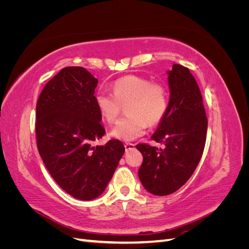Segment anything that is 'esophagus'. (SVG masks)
<instances>
[{"instance_id": "obj_1", "label": "esophagus", "mask_w": 249, "mask_h": 249, "mask_svg": "<svg viewBox=\"0 0 249 249\" xmlns=\"http://www.w3.org/2000/svg\"><path fill=\"white\" fill-rule=\"evenodd\" d=\"M135 144L134 143H124V147H125V150H130L132 148H134Z\"/></svg>"}]
</instances>
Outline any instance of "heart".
Here are the masks:
<instances>
[{"label":"heart","instance_id":"obj_1","mask_svg":"<svg viewBox=\"0 0 249 249\" xmlns=\"http://www.w3.org/2000/svg\"><path fill=\"white\" fill-rule=\"evenodd\" d=\"M112 94L99 90L94 95L101 117L108 124L115 123L122 106L127 116L111 130V137L131 141L144 134L147 124H160L168 110V92L162 83L150 82L138 76H125L113 83Z\"/></svg>","mask_w":249,"mask_h":249}]
</instances>
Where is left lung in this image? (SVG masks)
<instances>
[{
  "mask_svg": "<svg viewBox=\"0 0 249 249\" xmlns=\"http://www.w3.org/2000/svg\"><path fill=\"white\" fill-rule=\"evenodd\" d=\"M167 73L168 110L152 136L163 142L165 148L145 143L136 145L143 156L140 182L149 193L159 196L176 192L190 178L201 159L208 129L202 96L190 71L173 64Z\"/></svg>",
  "mask_w": 249,
  "mask_h": 249,
  "instance_id": "obj_1",
  "label": "left lung"
}]
</instances>
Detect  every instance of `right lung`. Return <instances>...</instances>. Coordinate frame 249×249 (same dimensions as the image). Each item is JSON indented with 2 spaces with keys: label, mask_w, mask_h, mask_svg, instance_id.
I'll use <instances>...</instances> for the list:
<instances>
[{
  "label": "right lung",
  "mask_w": 249,
  "mask_h": 249,
  "mask_svg": "<svg viewBox=\"0 0 249 249\" xmlns=\"http://www.w3.org/2000/svg\"><path fill=\"white\" fill-rule=\"evenodd\" d=\"M95 79L84 67H64L43 87L36 105V141L52 178L72 197L105 191L124 153L122 141L93 145L105 135L94 103Z\"/></svg>",
  "instance_id": "1"
}]
</instances>
